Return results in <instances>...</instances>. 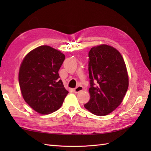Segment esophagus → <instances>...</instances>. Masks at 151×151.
<instances>
[{"mask_svg":"<svg viewBox=\"0 0 151 151\" xmlns=\"http://www.w3.org/2000/svg\"><path fill=\"white\" fill-rule=\"evenodd\" d=\"M83 89H84V88H83L82 86H78L76 88L74 89V92H75V93H78L80 91H82Z\"/></svg>","mask_w":151,"mask_h":151,"instance_id":"1","label":"esophagus"}]
</instances>
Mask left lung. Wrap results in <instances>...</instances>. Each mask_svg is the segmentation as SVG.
<instances>
[{
	"label": "left lung",
	"instance_id": "8db88e82",
	"mask_svg": "<svg viewBox=\"0 0 151 151\" xmlns=\"http://www.w3.org/2000/svg\"><path fill=\"white\" fill-rule=\"evenodd\" d=\"M90 100L84 107L100 116L115 110L126 94L129 76L121 54L107 45L92 47L88 54Z\"/></svg>",
	"mask_w": 151,
	"mask_h": 151
}]
</instances>
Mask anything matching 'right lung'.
<instances>
[{"mask_svg": "<svg viewBox=\"0 0 151 151\" xmlns=\"http://www.w3.org/2000/svg\"><path fill=\"white\" fill-rule=\"evenodd\" d=\"M65 58L60 51L42 45L30 51L22 60L19 73L21 93L38 113L49 114L58 110L68 94L58 74Z\"/></svg>", "mask_w": 151, "mask_h": 151, "instance_id": "1", "label": "right lung"}]
</instances>
